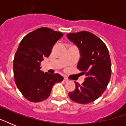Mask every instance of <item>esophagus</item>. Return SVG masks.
Returning <instances> with one entry per match:
<instances>
[{"label": "esophagus", "instance_id": "obj_1", "mask_svg": "<svg viewBox=\"0 0 126 126\" xmlns=\"http://www.w3.org/2000/svg\"><path fill=\"white\" fill-rule=\"evenodd\" d=\"M63 81H65V82H69V80L68 79H67V78H64V79H63Z\"/></svg>", "mask_w": 126, "mask_h": 126}]
</instances>
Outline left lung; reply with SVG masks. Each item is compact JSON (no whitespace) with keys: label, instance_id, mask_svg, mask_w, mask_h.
Returning <instances> with one entry per match:
<instances>
[{"label":"left lung","instance_id":"obj_1","mask_svg":"<svg viewBox=\"0 0 126 126\" xmlns=\"http://www.w3.org/2000/svg\"><path fill=\"white\" fill-rule=\"evenodd\" d=\"M67 36L79 47L80 59L77 67L86 76L82 84L75 82L76 88L69 92V97L79 103H90L101 95L110 79L109 50L105 43L92 32L84 31L69 33Z\"/></svg>","mask_w":126,"mask_h":126}]
</instances>
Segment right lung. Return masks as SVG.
Masks as SVG:
<instances>
[{
    "instance_id": "obj_1",
    "label": "right lung",
    "mask_w": 126,
    "mask_h": 126,
    "mask_svg": "<svg viewBox=\"0 0 126 126\" xmlns=\"http://www.w3.org/2000/svg\"><path fill=\"white\" fill-rule=\"evenodd\" d=\"M63 36L61 32L41 27L29 32L19 43L14 59V76L17 87L29 101L46 99L54 84L63 80L57 73L40 70V63L49 57L53 45Z\"/></svg>"
}]
</instances>
